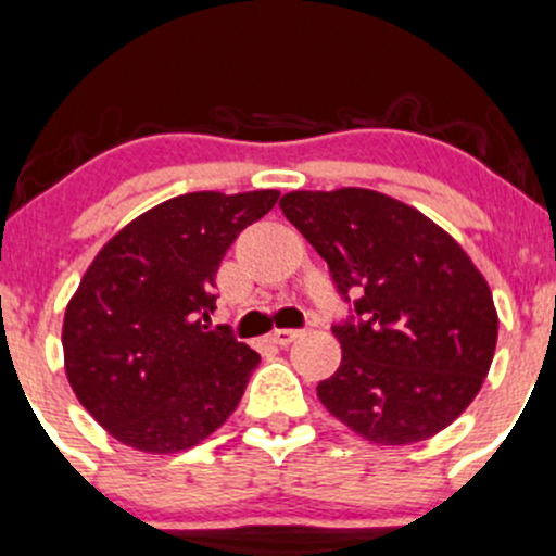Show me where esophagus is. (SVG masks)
<instances>
[{
  "instance_id": "34e87169",
  "label": "esophagus",
  "mask_w": 556,
  "mask_h": 556,
  "mask_svg": "<svg viewBox=\"0 0 556 556\" xmlns=\"http://www.w3.org/2000/svg\"><path fill=\"white\" fill-rule=\"evenodd\" d=\"M298 336H301V330H274L271 336H268V341H271L274 346H290Z\"/></svg>"
}]
</instances>
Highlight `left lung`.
I'll return each instance as SVG.
<instances>
[{
    "mask_svg": "<svg viewBox=\"0 0 556 556\" xmlns=\"http://www.w3.org/2000/svg\"><path fill=\"white\" fill-rule=\"evenodd\" d=\"M279 207L349 306L332 325L341 367L319 381V402L376 445H410L453 424L498 338L493 295L460 244L370 189L293 191Z\"/></svg>",
    "mask_w": 556,
    "mask_h": 556,
    "instance_id": "left-lung-1",
    "label": "left lung"
}]
</instances>
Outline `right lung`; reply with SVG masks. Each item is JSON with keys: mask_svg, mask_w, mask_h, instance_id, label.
<instances>
[{"mask_svg": "<svg viewBox=\"0 0 556 556\" xmlns=\"http://www.w3.org/2000/svg\"><path fill=\"white\" fill-rule=\"evenodd\" d=\"M279 191H191L127 224L96 255L63 319L66 376L111 437L178 453L237 410L261 356L207 327L226 250Z\"/></svg>", "mask_w": 556, "mask_h": 556, "instance_id": "right-lung-1", "label": "right lung"}]
</instances>
